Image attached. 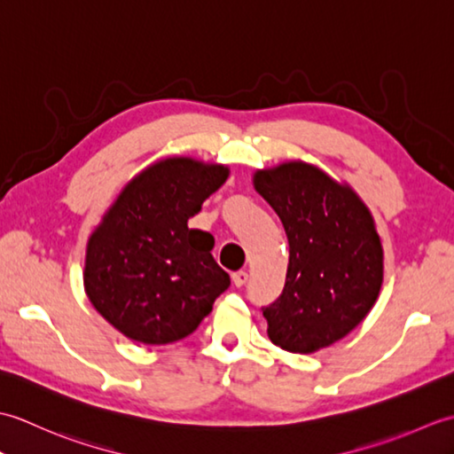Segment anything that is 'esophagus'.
<instances>
[{"label":"esophagus","instance_id":"esophagus-1","mask_svg":"<svg viewBox=\"0 0 454 454\" xmlns=\"http://www.w3.org/2000/svg\"><path fill=\"white\" fill-rule=\"evenodd\" d=\"M247 278H249V275L246 271H236L232 275V281H234L236 286H244L247 283Z\"/></svg>","mask_w":454,"mask_h":454}]
</instances>
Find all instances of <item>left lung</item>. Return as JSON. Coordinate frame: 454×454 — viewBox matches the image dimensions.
Listing matches in <instances>:
<instances>
[{"instance_id":"8db88e82","label":"left lung","mask_w":454,"mask_h":454,"mask_svg":"<svg viewBox=\"0 0 454 454\" xmlns=\"http://www.w3.org/2000/svg\"><path fill=\"white\" fill-rule=\"evenodd\" d=\"M254 185L281 218L288 267L281 296L263 306L271 341L314 353L371 312L382 286V246L355 192L302 161L257 171Z\"/></svg>"}]
</instances>
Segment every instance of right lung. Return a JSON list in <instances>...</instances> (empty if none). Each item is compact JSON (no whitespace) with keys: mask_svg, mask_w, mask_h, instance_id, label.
I'll list each match as a JSON object with an SVG mask.
<instances>
[{"mask_svg":"<svg viewBox=\"0 0 454 454\" xmlns=\"http://www.w3.org/2000/svg\"><path fill=\"white\" fill-rule=\"evenodd\" d=\"M226 177L224 166L161 160L121 191L91 234L85 293L130 340L146 345L183 340L230 286V275L210 254L215 238L187 226Z\"/></svg>","mask_w":454,"mask_h":454,"instance_id":"add662e5","label":"right lung"}]
</instances>
